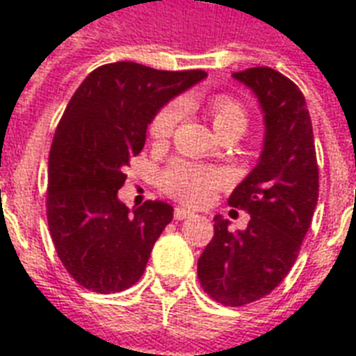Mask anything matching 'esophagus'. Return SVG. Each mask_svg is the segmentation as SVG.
<instances>
[{"label": "esophagus", "mask_w": 356, "mask_h": 356, "mask_svg": "<svg viewBox=\"0 0 356 356\" xmlns=\"http://www.w3.org/2000/svg\"><path fill=\"white\" fill-rule=\"evenodd\" d=\"M194 216V212L188 211V209H184V207H175V212H173V218L175 220H184V218Z\"/></svg>", "instance_id": "esophagus-1"}]
</instances>
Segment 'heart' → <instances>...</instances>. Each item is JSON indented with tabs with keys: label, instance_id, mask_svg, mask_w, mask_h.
I'll list each match as a JSON object with an SVG mask.
<instances>
[{
	"label": "heart",
	"instance_id": "1",
	"mask_svg": "<svg viewBox=\"0 0 356 356\" xmlns=\"http://www.w3.org/2000/svg\"><path fill=\"white\" fill-rule=\"evenodd\" d=\"M211 116L216 133L229 127V125H243L245 127L243 108L229 97L214 99L211 107ZM179 120H181V108L177 105L162 108L151 123V136L156 142L170 138L177 127ZM225 181H227V175L222 170L201 166V164H190V162L183 161L173 162L162 175V186L168 194H172L177 200L194 203V205H200V203L211 200L214 190L222 186Z\"/></svg>",
	"mask_w": 356,
	"mask_h": 356
}]
</instances>
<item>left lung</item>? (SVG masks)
<instances>
[{"instance_id":"obj_1","label":"left lung","mask_w":356,"mask_h":356,"mask_svg":"<svg viewBox=\"0 0 356 356\" xmlns=\"http://www.w3.org/2000/svg\"><path fill=\"white\" fill-rule=\"evenodd\" d=\"M259 102L264 138L257 166L238 184L229 205L251 216L243 231L214 216V236L197 260L203 290L225 307L264 298L288 275L318 203L312 122L298 86L275 70L233 74Z\"/></svg>"}]
</instances>
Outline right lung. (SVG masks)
Segmentation results:
<instances>
[{
    "label": "right lung",
    "instance_id": "1",
    "mask_svg": "<svg viewBox=\"0 0 356 356\" xmlns=\"http://www.w3.org/2000/svg\"><path fill=\"white\" fill-rule=\"evenodd\" d=\"M205 77L203 70L105 64L70 99L49 151L47 225L58 259L81 286L122 292L144 273L173 207L145 201L129 211L118 197L125 166L144 149L159 111Z\"/></svg>",
    "mask_w": 356,
    "mask_h": 356
}]
</instances>
